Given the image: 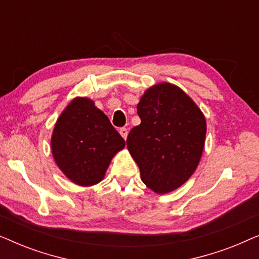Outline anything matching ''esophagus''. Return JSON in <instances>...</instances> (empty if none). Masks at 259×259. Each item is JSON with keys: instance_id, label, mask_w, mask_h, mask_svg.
Wrapping results in <instances>:
<instances>
[{"instance_id": "esophagus-1", "label": "esophagus", "mask_w": 259, "mask_h": 259, "mask_svg": "<svg viewBox=\"0 0 259 259\" xmlns=\"http://www.w3.org/2000/svg\"><path fill=\"white\" fill-rule=\"evenodd\" d=\"M119 133L121 134V137L123 138V139L126 140L127 136H128V131H127V128H125V127H122V128H120V130H119Z\"/></svg>"}]
</instances>
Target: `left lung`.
Wrapping results in <instances>:
<instances>
[{
    "mask_svg": "<svg viewBox=\"0 0 259 259\" xmlns=\"http://www.w3.org/2000/svg\"><path fill=\"white\" fill-rule=\"evenodd\" d=\"M137 111L141 122L127 137L128 152L148 189L158 194L172 192L199 164L206 137L205 116L182 88L168 82L145 91Z\"/></svg>",
    "mask_w": 259,
    "mask_h": 259,
    "instance_id": "left-lung-1",
    "label": "left lung"
}]
</instances>
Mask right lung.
Returning a JSON list of instances; mask_svg holds the SVG:
<instances>
[{
    "label": "right lung",
    "mask_w": 259,
    "mask_h": 259,
    "mask_svg": "<svg viewBox=\"0 0 259 259\" xmlns=\"http://www.w3.org/2000/svg\"><path fill=\"white\" fill-rule=\"evenodd\" d=\"M51 147L56 165L70 182L93 186L104 179L125 140L93 100L76 97L56 120Z\"/></svg>",
    "instance_id": "add662e5"
}]
</instances>
